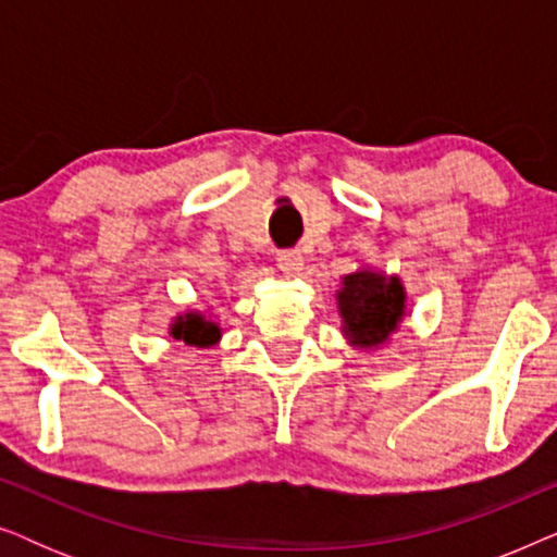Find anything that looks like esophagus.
<instances>
[{
  "label": "esophagus",
  "instance_id": "obj_1",
  "mask_svg": "<svg viewBox=\"0 0 557 557\" xmlns=\"http://www.w3.org/2000/svg\"><path fill=\"white\" fill-rule=\"evenodd\" d=\"M276 263H278V269L286 273V276H294V273H299V271H301V265H304V256H301V250H294V248H288V250H278Z\"/></svg>",
  "mask_w": 557,
  "mask_h": 557
}]
</instances>
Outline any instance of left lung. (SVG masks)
Wrapping results in <instances>:
<instances>
[{
    "label": "left lung",
    "instance_id": "left-lung-1",
    "mask_svg": "<svg viewBox=\"0 0 557 557\" xmlns=\"http://www.w3.org/2000/svg\"><path fill=\"white\" fill-rule=\"evenodd\" d=\"M345 332L360 347H377L395 332L403 317V286L398 278L385 281L380 273L360 271L345 276L337 294Z\"/></svg>",
    "mask_w": 557,
    "mask_h": 557
}]
</instances>
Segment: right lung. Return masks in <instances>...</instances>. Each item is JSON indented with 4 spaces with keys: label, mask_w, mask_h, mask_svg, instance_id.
<instances>
[{
    "label": "right lung",
    "mask_w": 557,
    "mask_h": 557,
    "mask_svg": "<svg viewBox=\"0 0 557 557\" xmlns=\"http://www.w3.org/2000/svg\"><path fill=\"white\" fill-rule=\"evenodd\" d=\"M172 337L193 347H212L220 337V330L212 322H205L202 317L187 314L180 317L177 324L172 326Z\"/></svg>",
    "instance_id": "right-lung-1"
}]
</instances>
